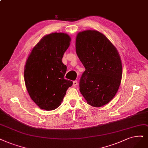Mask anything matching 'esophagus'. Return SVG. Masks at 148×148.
I'll use <instances>...</instances> for the list:
<instances>
[{
  "mask_svg": "<svg viewBox=\"0 0 148 148\" xmlns=\"http://www.w3.org/2000/svg\"><path fill=\"white\" fill-rule=\"evenodd\" d=\"M77 85H78V82H77V81H74L73 82V86H74V87H76L77 86Z\"/></svg>",
  "mask_w": 148,
  "mask_h": 148,
  "instance_id": "34e87169",
  "label": "esophagus"
}]
</instances>
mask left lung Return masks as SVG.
Returning a JSON list of instances; mask_svg holds the SVG:
<instances>
[{
	"instance_id": "obj_1",
	"label": "left lung",
	"mask_w": 148,
	"mask_h": 148,
	"mask_svg": "<svg viewBox=\"0 0 148 148\" xmlns=\"http://www.w3.org/2000/svg\"><path fill=\"white\" fill-rule=\"evenodd\" d=\"M75 50L85 68L80 80L82 95L92 107L107 104L116 94L122 79L117 49L102 33L86 30L77 34Z\"/></svg>"
}]
</instances>
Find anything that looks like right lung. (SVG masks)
<instances>
[{"mask_svg":"<svg viewBox=\"0 0 148 148\" xmlns=\"http://www.w3.org/2000/svg\"><path fill=\"white\" fill-rule=\"evenodd\" d=\"M71 40L65 33L44 36L26 60L24 73L26 88L41 109L49 111L58 107L73 85L72 81L64 78L67 68L62 62Z\"/></svg>","mask_w":148,"mask_h":148,"instance_id":"right-lung-1","label":"right lung"}]
</instances>
